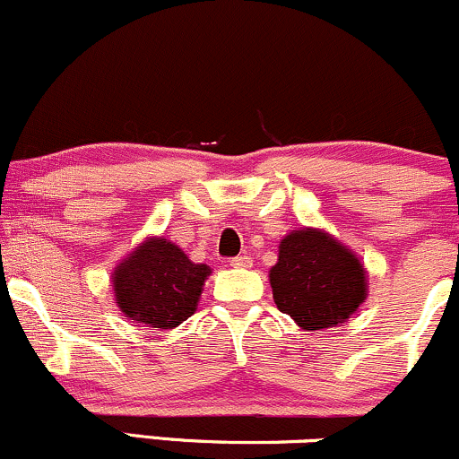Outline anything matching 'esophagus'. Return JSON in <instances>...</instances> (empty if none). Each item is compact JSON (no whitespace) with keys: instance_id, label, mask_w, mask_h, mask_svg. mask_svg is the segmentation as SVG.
<instances>
[{"instance_id":"obj_1","label":"esophagus","mask_w":459,"mask_h":459,"mask_svg":"<svg viewBox=\"0 0 459 459\" xmlns=\"http://www.w3.org/2000/svg\"><path fill=\"white\" fill-rule=\"evenodd\" d=\"M229 263H230V267H239V270H244V267H250L252 265L250 256H246V255L233 256V259H230Z\"/></svg>"}]
</instances>
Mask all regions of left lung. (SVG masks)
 <instances>
[{"instance_id": "left-lung-1", "label": "left lung", "mask_w": 459, "mask_h": 459, "mask_svg": "<svg viewBox=\"0 0 459 459\" xmlns=\"http://www.w3.org/2000/svg\"><path fill=\"white\" fill-rule=\"evenodd\" d=\"M270 284L278 310L308 332L343 324L367 298L360 259L319 229H299L284 237Z\"/></svg>"}]
</instances>
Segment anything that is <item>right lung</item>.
<instances>
[{
  "mask_svg": "<svg viewBox=\"0 0 459 459\" xmlns=\"http://www.w3.org/2000/svg\"><path fill=\"white\" fill-rule=\"evenodd\" d=\"M212 267L189 261L163 237H149L116 265L112 287L118 308L146 328L170 330L196 313Z\"/></svg>",
  "mask_w": 459,
  "mask_h": 459,
  "instance_id": "right-lung-1",
  "label": "right lung"
}]
</instances>
